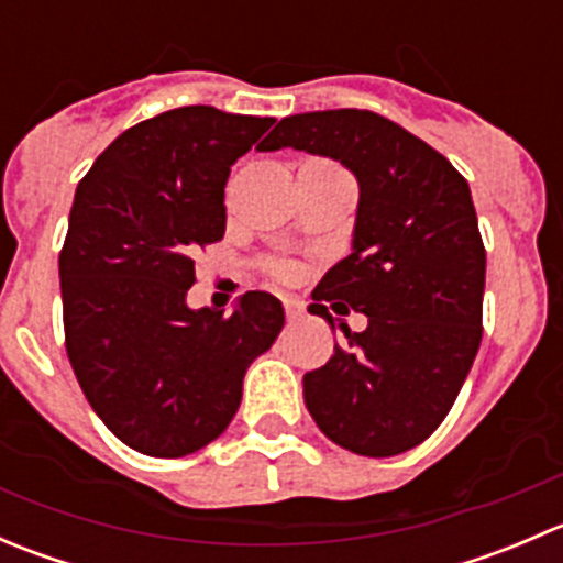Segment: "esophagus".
Instances as JSON below:
<instances>
[{
  "label": "esophagus",
  "instance_id": "esophagus-1",
  "mask_svg": "<svg viewBox=\"0 0 563 563\" xmlns=\"http://www.w3.org/2000/svg\"><path fill=\"white\" fill-rule=\"evenodd\" d=\"M283 308H286V318L291 323L302 318V302H297V299H286V302H283Z\"/></svg>",
  "mask_w": 563,
  "mask_h": 563
}]
</instances>
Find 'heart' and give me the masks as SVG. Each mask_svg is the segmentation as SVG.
Segmentation results:
<instances>
[{"label": "heart", "mask_w": 563, "mask_h": 563, "mask_svg": "<svg viewBox=\"0 0 563 563\" xmlns=\"http://www.w3.org/2000/svg\"><path fill=\"white\" fill-rule=\"evenodd\" d=\"M272 272H275L280 280H291V277L297 275V269H294L291 264H283V261H280V264H272Z\"/></svg>", "instance_id": "heart-1"}]
</instances>
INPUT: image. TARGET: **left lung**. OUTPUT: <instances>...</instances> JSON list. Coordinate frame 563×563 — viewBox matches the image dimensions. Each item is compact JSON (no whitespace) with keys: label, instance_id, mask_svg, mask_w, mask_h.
I'll return each instance as SVG.
<instances>
[{"label":"left lung","instance_id":"1","mask_svg":"<svg viewBox=\"0 0 563 563\" xmlns=\"http://www.w3.org/2000/svg\"><path fill=\"white\" fill-rule=\"evenodd\" d=\"M305 150L360 181L354 250L316 302L367 316L332 360L305 373V406L327 439L365 457L422 444L450 413L482 343L485 245L468 181L441 152L373 111L294 113L264 152ZM329 323L327 305H316ZM349 313V310H345Z\"/></svg>","mask_w":563,"mask_h":563}]
</instances>
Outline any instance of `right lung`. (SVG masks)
I'll return each instance as SVG.
<instances>
[{
	"label": "right lung",
	"mask_w": 563,
	"mask_h": 563,
	"mask_svg": "<svg viewBox=\"0 0 563 563\" xmlns=\"http://www.w3.org/2000/svg\"><path fill=\"white\" fill-rule=\"evenodd\" d=\"M275 124L185 106L124 130L78 181L59 253L65 349L106 428L181 457L218 439L283 305L247 291L231 316L187 308L192 255L225 234L231 166ZM261 146V144H258Z\"/></svg>",
	"instance_id": "add662e5"
}]
</instances>
